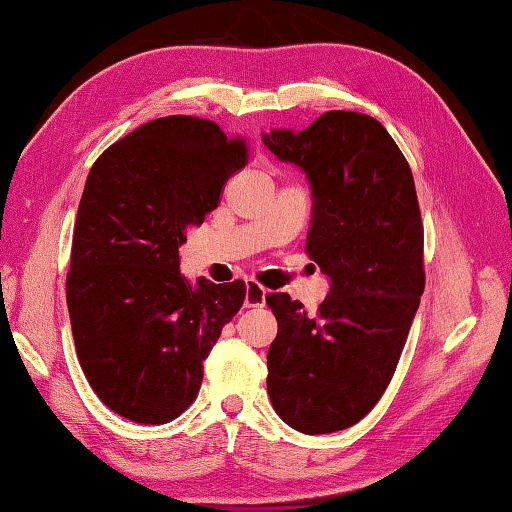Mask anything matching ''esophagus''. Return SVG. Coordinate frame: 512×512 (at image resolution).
I'll return each mask as SVG.
<instances>
[{
	"label": "esophagus",
	"instance_id": "obj_1",
	"mask_svg": "<svg viewBox=\"0 0 512 512\" xmlns=\"http://www.w3.org/2000/svg\"><path fill=\"white\" fill-rule=\"evenodd\" d=\"M267 298V289L256 281H247L245 289V307H263Z\"/></svg>",
	"mask_w": 512,
	"mask_h": 512
}]
</instances>
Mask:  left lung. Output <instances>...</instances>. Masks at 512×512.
<instances>
[{
    "label": "left lung",
    "mask_w": 512,
    "mask_h": 512,
    "mask_svg": "<svg viewBox=\"0 0 512 512\" xmlns=\"http://www.w3.org/2000/svg\"><path fill=\"white\" fill-rule=\"evenodd\" d=\"M263 142L310 182L305 249L330 278L314 316L285 292L267 296L278 321L267 392L287 426L327 435L376 406L419 310L426 274L417 189L397 142L365 113L327 111L303 131L263 133Z\"/></svg>",
    "instance_id": "1"
}]
</instances>
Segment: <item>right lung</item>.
I'll list each match as a JSON object with an SVG mask.
<instances>
[{
  "label": "right lung",
  "mask_w": 512,
  "mask_h": 512,
  "mask_svg": "<svg viewBox=\"0 0 512 512\" xmlns=\"http://www.w3.org/2000/svg\"><path fill=\"white\" fill-rule=\"evenodd\" d=\"M247 165L243 140L189 115L142 124L86 178L66 278L75 352L106 408L167 423L189 408L202 361L243 307L245 283L180 274L187 229Z\"/></svg>",
  "instance_id": "obj_1"
}]
</instances>
